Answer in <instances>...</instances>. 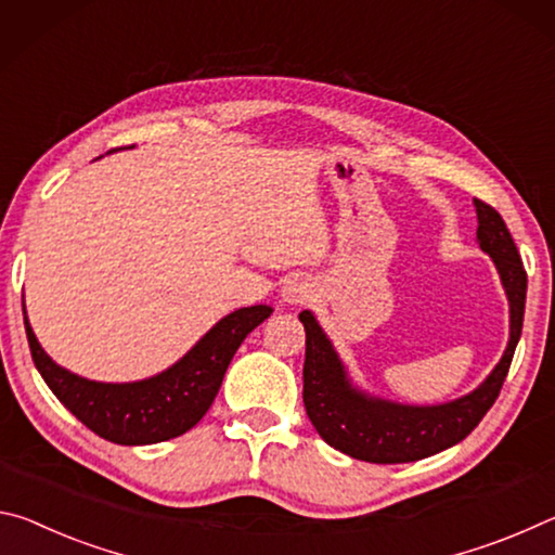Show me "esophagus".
Listing matches in <instances>:
<instances>
[{
  "instance_id": "34e87169",
  "label": "esophagus",
  "mask_w": 555,
  "mask_h": 555,
  "mask_svg": "<svg viewBox=\"0 0 555 555\" xmlns=\"http://www.w3.org/2000/svg\"><path fill=\"white\" fill-rule=\"evenodd\" d=\"M312 295H314V285H312L307 278L289 280V283H287L285 289H283L285 302H289V305H302V302H307V299H310Z\"/></svg>"
}]
</instances>
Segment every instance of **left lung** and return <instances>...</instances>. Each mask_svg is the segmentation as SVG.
Wrapping results in <instances>:
<instances>
[{"label": "left lung", "mask_w": 555, "mask_h": 555, "mask_svg": "<svg viewBox=\"0 0 555 555\" xmlns=\"http://www.w3.org/2000/svg\"><path fill=\"white\" fill-rule=\"evenodd\" d=\"M477 243L494 260L508 297V344L502 361L472 393L440 405H403L361 393L351 386L341 359L312 312H299L305 324V408L326 444L353 460L401 465L430 457L465 440L494 405L512 366L524 326L526 270L504 218L475 198Z\"/></svg>", "instance_id": "left-lung-1"}]
</instances>
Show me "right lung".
Returning <instances> with one entry per match:
<instances>
[{
	"mask_svg": "<svg viewBox=\"0 0 555 555\" xmlns=\"http://www.w3.org/2000/svg\"><path fill=\"white\" fill-rule=\"evenodd\" d=\"M270 314L268 305L241 307L211 326L175 366L132 384H100L70 374L41 349L26 310L24 326L41 378L88 430L117 444H154L179 438L202 421L221 388L233 353Z\"/></svg>",
	"mask_w": 555,
	"mask_h": 555,
	"instance_id": "right-lung-1",
	"label": "right lung"
}]
</instances>
